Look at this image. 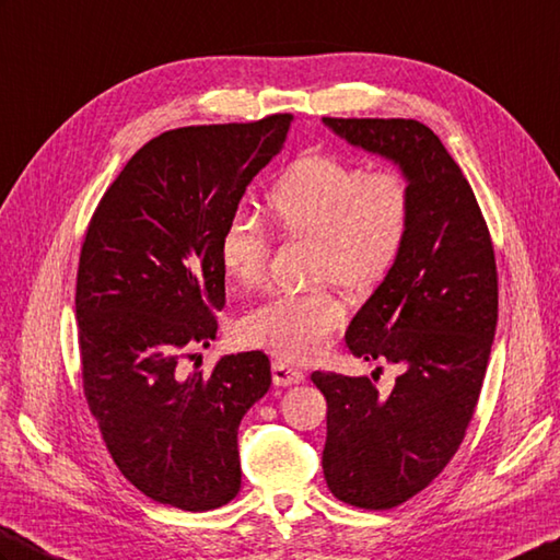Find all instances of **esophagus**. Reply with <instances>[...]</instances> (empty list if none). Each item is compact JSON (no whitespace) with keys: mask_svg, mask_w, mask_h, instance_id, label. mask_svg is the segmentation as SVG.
<instances>
[{"mask_svg":"<svg viewBox=\"0 0 560 560\" xmlns=\"http://www.w3.org/2000/svg\"><path fill=\"white\" fill-rule=\"evenodd\" d=\"M304 377H306V373L302 371V368L290 365V363H284V361L272 363V383H276L278 387L299 385V383H304Z\"/></svg>","mask_w":560,"mask_h":560,"instance_id":"esophagus-1","label":"esophagus"}]
</instances>
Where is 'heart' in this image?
<instances>
[{
    "mask_svg": "<svg viewBox=\"0 0 560 560\" xmlns=\"http://www.w3.org/2000/svg\"><path fill=\"white\" fill-rule=\"evenodd\" d=\"M266 209L282 233L316 237L313 278H332L349 290L383 282L411 237L416 197L397 171L365 173L361 163L330 154L292 161L266 195ZM218 258L230 280L261 282L268 230L256 213L240 209L223 228ZM345 320V304L327 288L282 290L266 296L242 320V335L282 359L316 357Z\"/></svg>",
    "mask_w": 560,
    "mask_h": 560,
    "instance_id": "b5f03b06",
    "label": "heart"
}]
</instances>
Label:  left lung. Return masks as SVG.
I'll list each match as a JSON object with an SVG mask.
<instances>
[{
	"mask_svg": "<svg viewBox=\"0 0 560 560\" xmlns=\"http://www.w3.org/2000/svg\"><path fill=\"white\" fill-rule=\"evenodd\" d=\"M339 138L399 163L416 197L399 264L353 316L347 347L397 365L373 377L316 371L327 401L323 472L330 492L387 511L422 492L466 438L497 330L494 244L472 187L428 126L411 118H323Z\"/></svg>",
	"mask_w": 560,
	"mask_h": 560,
	"instance_id": "obj_1",
	"label": "left lung"
}]
</instances>
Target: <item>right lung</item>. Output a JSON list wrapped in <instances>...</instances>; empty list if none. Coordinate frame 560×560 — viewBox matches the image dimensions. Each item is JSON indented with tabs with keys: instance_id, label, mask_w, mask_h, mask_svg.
I'll return each mask as SVG.
<instances>
[{
	"instance_id": "obj_1",
	"label": "right lung",
	"mask_w": 560,
	"mask_h": 560,
	"mask_svg": "<svg viewBox=\"0 0 560 560\" xmlns=\"http://www.w3.org/2000/svg\"><path fill=\"white\" fill-rule=\"evenodd\" d=\"M292 116L175 128L126 163L94 209L75 282L83 392L118 470L149 499L211 511L242 485L237 430L270 387L264 351L185 373L225 306L223 228Z\"/></svg>"
}]
</instances>
